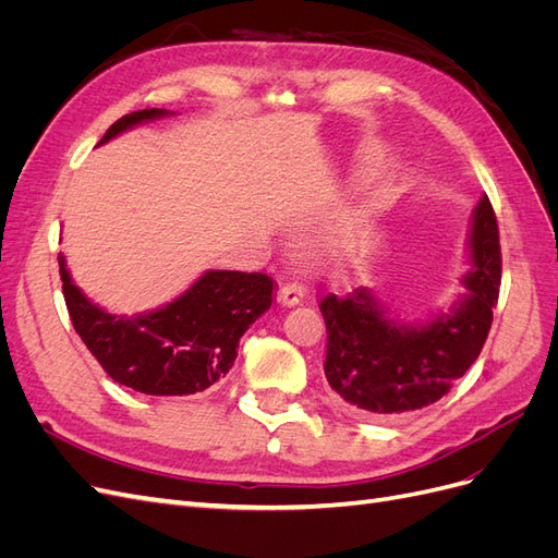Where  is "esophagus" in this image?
<instances>
[{
    "mask_svg": "<svg viewBox=\"0 0 558 558\" xmlns=\"http://www.w3.org/2000/svg\"><path fill=\"white\" fill-rule=\"evenodd\" d=\"M305 295H307L305 286H300L295 281H289V283H283L281 289H279L277 300H279V305H283V307H295V305H300L302 300H305Z\"/></svg>",
    "mask_w": 558,
    "mask_h": 558,
    "instance_id": "esophagus-1",
    "label": "esophagus"
}]
</instances>
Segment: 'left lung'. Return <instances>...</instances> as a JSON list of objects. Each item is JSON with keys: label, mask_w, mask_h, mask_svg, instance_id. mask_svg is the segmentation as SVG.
<instances>
[{"label": "left lung", "mask_w": 558, "mask_h": 558, "mask_svg": "<svg viewBox=\"0 0 558 558\" xmlns=\"http://www.w3.org/2000/svg\"><path fill=\"white\" fill-rule=\"evenodd\" d=\"M465 291L447 312L402 324L369 289L326 295V379L337 404L365 418H398L451 391L477 361L500 289V242L492 202L480 197L470 221Z\"/></svg>", "instance_id": "left-lung-1"}]
</instances>
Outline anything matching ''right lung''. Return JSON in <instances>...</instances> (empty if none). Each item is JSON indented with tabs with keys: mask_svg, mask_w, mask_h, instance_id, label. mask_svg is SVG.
<instances>
[{
	"mask_svg": "<svg viewBox=\"0 0 558 558\" xmlns=\"http://www.w3.org/2000/svg\"><path fill=\"white\" fill-rule=\"evenodd\" d=\"M170 111H132L107 130L99 146ZM62 293L74 330L105 373L146 396H193L228 375L240 337L272 305L275 281L260 272L209 269L189 291L144 314H109L72 281L58 256Z\"/></svg>",
	"mask_w": 558,
	"mask_h": 558,
	"instance_id": "1",
	"label": "right lung"
}]
</instances>
